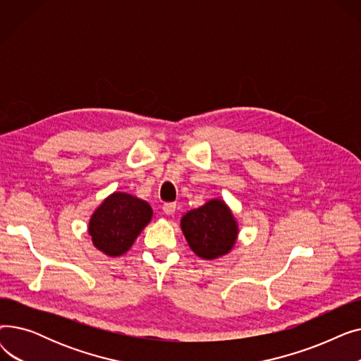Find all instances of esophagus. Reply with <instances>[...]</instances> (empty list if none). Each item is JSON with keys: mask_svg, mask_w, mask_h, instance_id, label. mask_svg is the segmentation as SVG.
Returning <instances> with one entry per match:
<instances>
[{"mask_svg": "<svg viewBox=\"0 0 361 361\" xmlns=\"http://www.w3.org/2000/svg\"><path fill=\"white\" fill-rule=\"evenodd\" d=\"M176 209H177V204H176V203H173V202L165 203V204L162 206V211H164V214H166V215H173V214H176Z\"/></svg>", "mask_w": 361, "mask_h": 361, "instance_id": "1", "label": "esophagus"}]
</instances>
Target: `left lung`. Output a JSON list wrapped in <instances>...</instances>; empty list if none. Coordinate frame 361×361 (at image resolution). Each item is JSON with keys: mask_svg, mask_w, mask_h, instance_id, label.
<instances>
[{"mask_svg": "<svg viewBox=\"0 0 361 361\" xmlns=\"http://www.w3.org/2000/svg\"><path fill=\"white\" fill-rule=\"evenodd\" d=\"M181 230L190 249L207 260L228 253L238 234L231 211L219 199L187 212L181 218Z\"/></svg>", "mask_w": 361, "mask_h": 361, "instance_id": "obj_1", "label": "left lung"}]
</instances>
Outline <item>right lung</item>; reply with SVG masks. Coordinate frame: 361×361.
<instances>
[{
  "mask_svg": "<svg viewBox=\"0 0 361 361\" xmlns=\"http://www.w3.org/2000/svg\"><path fill=\"white\" fill-rule=\"evenodd\" d=\"M152 219L147 202L127 193L106 197L90 218L93 245L108 256L124 255Z\"/></svg>",
  "mask_w": 361,
  "mask_h": 361,
  "instance_id": "right-lung-1",
  "label": "right lung"
}]
</instances>
